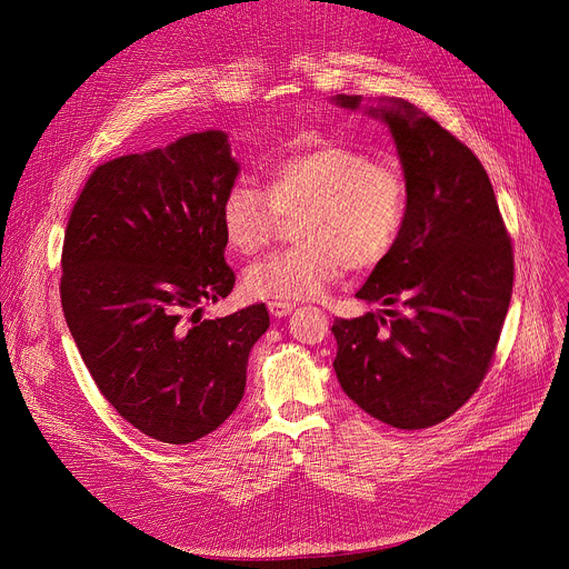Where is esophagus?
<instances>
[{
  "mask_svg": "<svg viewBox=\"0 0 569 569\" xmlns=\"http://www.w3.org/2000/svg\"><path fill=\"white\" fill-rule=\"evenodd\" d=\"M267 309H269V313H272L274 318H286V316L292 313L295 307L290 302H269Z\"/></svg>",
  "mask_w": 569,
  "mask_h": 569,
  "instance_id": "34e87169",
  "label": "esophagus"
}]
</instances>
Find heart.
<instances>
[{"label":"heart","instance_id":"heart-1","mask_svg":"<svg viewBox=\"0 0 569 569\" xmlns=\"http://www.w3.org/2000/svg\"><path fill=\"white\" fill-rule=\"evenodd\" d=\"M302 217L300 244L253 262L244 290L256 300H313L348 269H369L397 247L408 217V182L399 166L362 149L322 144L281 159L267 172L264 193L234 182L221 198L219 221L232 251L253 256L277 232L279 214Z\"/></svg>","mask_w":569,"mask_h":569}]
</instances>
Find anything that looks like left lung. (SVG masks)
I'll return each mask as SVG.
<instances>
[{
    "instance_id": "obj_1",
    "label": "left lung",
    "mask_w": 569,
    "mask_h": 569,
    "mask_svg": "<svg viewBox=\"0 0 569 569\" xmlns=\"http://www.w3.org/2000/svg\"><path fill=\"white\" fill-rule=\"evenodd\" d=\"M357 110L362 97L337 94ZM390 127L408 182V217L360 300L382 309L337 318L335 371L376 420L415 431L455 415L485 380L515 283V256L489 174L470 149L408 101L367 108Z\"/></svg>"
}]
</instances>
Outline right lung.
I'll return each mask as SVG.
<instances>
[{
    "label": "right lung",
    "instance_id": "add662e5",
    "mask_svg": "<svg viewBox=\"0 0 569 569\" xmlns=\"http://www.w3.org/2000/svg\"><path fill=\"white\" fill-rule=\"evenodd\" d=\"M237 172L223 131L189 133L99 166L67 223L59 295L82 362L110 406L161 442L228 420L269 327L264 305L202 318L234 286L219 204Z\"/></svg>",
    "mask_w": 569,
    "mask_h": 569
}]
</instances>
